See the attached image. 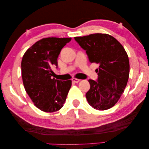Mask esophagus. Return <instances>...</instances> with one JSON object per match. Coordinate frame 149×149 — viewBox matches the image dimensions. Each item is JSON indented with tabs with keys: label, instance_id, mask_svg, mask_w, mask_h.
<instances>
[{
	"label": "esophagus",
	"instance_id": "esophagus-1",
	"mask_svg": "<svg viewBox=\"0 0 149 149\" xmlns=\"http://www.w3.org/2000/svg\"><path fill=\"white\" fill-rule=\"evenodd\" d=\"M72 81L74 82V83H79V82L80 81V80L78 79H76V78H73L72 79Z\"/></svg>",
	"mask_w": 149,
	"mask_h": 149
}]
</instances>
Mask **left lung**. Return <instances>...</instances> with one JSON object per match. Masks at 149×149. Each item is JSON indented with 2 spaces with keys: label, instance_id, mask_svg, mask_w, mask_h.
<instances>
[{
  "label": "left lung",
  "instance_id": "8db88e82",
  "mask_svg": "<svg viewBox=\"0 0 149 149\" xmlns=\"http://www.w3.org/2000/svg\"><path fill=\"white\" fill-rule=\"evenodd\" d=\"M75 40L86 51L90 63L99 65L97 81L89 79L90 89L86 97L91 106L106 110L118 102L127 85L129 75L128 56L115 38L96 33Z\"/></svg>",
  "mask_w": 149,
  "mask_h": 149
}]
</instances>
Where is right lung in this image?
Returning a JSON list of instances; mask_svg holds the SVG:
<instances>
[{
	"label": "right lung",
	"mask_w": 149,
	"mask_h": 149,
	"mask_svg": "<svg viewBox=\"0 0 149 149\" xmlns=\"http://www.w3.org/2000/svg\"><path fill=\"white\" fill-rule=\"evenodd\" d=\"M71 38H47L28 49L21 63L22 77L26 92L34 105L43 111L59 110L67 97L72 81L52 78L53 66L58 68V58Z\"/></svg>",
	"instance_id": "obj_1"
}]
</instances>
